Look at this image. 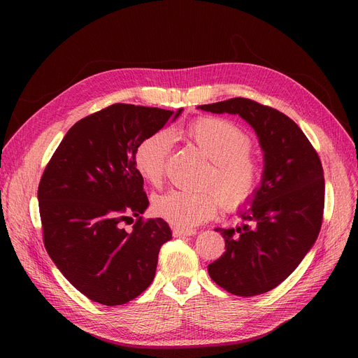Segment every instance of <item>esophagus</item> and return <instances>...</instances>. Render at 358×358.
<instances>
[{"label":"esophagus","mask_w":358,"mask_h":358,"mask_svg":"<svg viewBox=\"0 0 358 358\" xmlns=\"http://www.w3.org/2000/svg\"><path fill=\"white\" fill-rule=\"evenodd\" d=\"M197 231L196 229H182V228H174L173 229V235L176 238H184V236H193L196 235Z\"/></svg>","instance_id":"esophagus-1"}]
</instances>
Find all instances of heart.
Returning <instances> with one entry per match:
<instances>
[{"label":"heart","mask_w":358,"mask_h":358,"mask_svg":"<svg viewBox=\"0 0 358 358\" xmlns=\"http://www.w3.org/2000/svg\"><path fill=\"white\" fill-rule=\"evenodd\" d=\"M184 135L212 161L206 184H213L222 199L213 190L187 192L168 190L154 199L157 216L178 228H192L209 220L220 208L236 209L248 203L261 181V166L251 150V138L236 123L222 117H200L185 127ZM173 135L158 130L143 138L135 149L134 162L139 176L152 185H159L169 154Z\"/></svg>","instance_id":"heart-1"}]
</instances>
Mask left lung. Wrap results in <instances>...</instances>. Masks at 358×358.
I'll list each match as a JSON object with an SVG mask.
<instances>
[{"instance_id": "obj_1", "label": "left lung", "mask_w": 358, "mask_h": 358, "mask_svg": "<svg viewBox=\"0 0 358 358\" xmlns=\"http://www.w3.org/2000/svg\"><path fill=\"white\" fill-rule=\"evenodd\" d=\"M197 108L238 115L258 136L264 171L243 223L216 228L224 238L220 258L208 266L217 286L236 296H257L277 287L302 262L321 231L325 180L321 159L290 117L248 99H231Z\"/></svg>"}]
</instances>
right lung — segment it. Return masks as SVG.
<instances>
[{
	"mask_svg": "<svg viewBox=\"0 0 358 358\" xmlns=\"http://www.w3.org/2000/svg\"><path fill=\"white\" fill-rule=\"evenodd\" d=\"M181 113L108 106L75 123L45 169L37 190L45 248L92 302L124 305L152 283L173 234L161 217L142 220L149 201L134 155L143 138ZM130 214L138 220L127 233L121 223Z\"/></svg>",
	"mask_w": 358,
	"mask_h": 358,
	"instance_id": "add662e5",
	"label": "right lung"
}]
</instances>
